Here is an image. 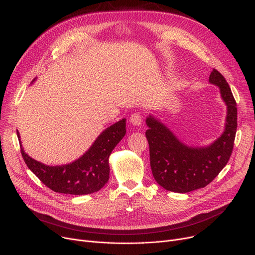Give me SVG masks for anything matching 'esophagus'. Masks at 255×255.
Returning a JSON list of instances; mask_svg holds the SVG:
<instances>
[{"instance_id":"34e87169","label":"esophagus","mask_w":255,"mask_h":255,"mask_svg":"<svg viewBox=\"0 0 255 255\" xmlns=\"http://www.w3.org/2000/svg\"><path fill=\"white\" fill-rule=\"evenodd\" d=\"M130 123L133 126H140L141 125V115H139V114H133L130 117Z\"/></svg>"}]
</instances>
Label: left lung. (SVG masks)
Segmentation results:
<instances>
[{
    "instance_id": "1",
    "label": "left lung",
    "mask_w": 255,
    "mask_h": 255,
    "mask_svg": "<svg viewBox=\"0 0 255 255\" xmlns=\"http://www.w3.org/2000/svg\"><path fill=\"white\" fill-rule=\"evenodd\" d=\"M209 82L219 88L227 109L224 131L211 144L188 145L153 115L145 119L153 177L168 191L187 193L204 188L218 176L232 155L238 125L237 103L229 84L216 69L211 72Z\"/></svg>"
}]
</instances>
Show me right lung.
<instances>
[{
    "instance_id": "obj_1",
    "label": "right lung",
    "mask_w": 255,
    "mask_h": 255,
    "mask_svg": "<svg viewBox=\"0 0 255 255\" xmlns=\"http://www.w3.org/2000/svg\"><path fill=\"white\" fill-rule=\"evenodd\" d=\"M125 134L126 119H122L103 130L83 156L68 164L52 166L37 161L24 152L17 131L21 155L34 175L52 191L72 195L97 192L107 183L110 156Z\"/></svg>"
}]
</instances>
